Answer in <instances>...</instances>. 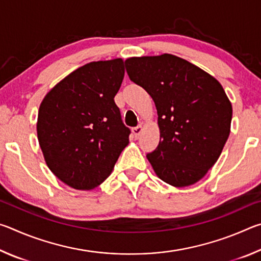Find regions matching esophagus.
Instances as JSON below:
<instances>
[{
	"mask_svg": "<svg viewBox=\"0 0 261 261\" xmlns=\"http://www.w3.org/2000/svg\"><path fill=\"white\" fill-rule=\"evenodd\" d=\"M141 131H143V126H141V125H137L135 127H132V134H134L136 138H138V137L140 136Z\"/></svg>",
	"mask_w": 261,
	"mask_h": 261,
	"instance_id": "esophagus-1",
	"label": "esophagus"
}]
</instances>
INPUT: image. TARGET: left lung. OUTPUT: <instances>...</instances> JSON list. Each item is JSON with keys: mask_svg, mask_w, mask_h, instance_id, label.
<instances>
[{"mask_svg": "<svg viewBox=\"0 0 261 261\" xmlns=\"http://www.w3.org/2000/svg\"><path fill=\"white\" fill-rule=\"evenodd\" d=\"M131 82L152 96L160 141L147 154L163 182L194 184L218 161L230 134L232 108L214 77L171 54L125 61Z\"/></svg>", "mask_w": 261, "mask_h": 261, "instance_id": "obj_1", "label": "left lung"}]
</instances>
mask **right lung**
Listing matches in <instances>:
<instances>
[{"label": "right lung", "instance_id": "right-lung-1", "mask_svg": "<svg viewBox=\"0 0 261 261\" xmlns=\"http://www.w3.org/2000/svg\"><path fill=\"white\" fill-rule=\"evenodd\" d=\"M123 77L121 59L91 62L61 81L42 100L39 144L51 173L69 187H98L129 144L131 131L114 101Z\"/></svg>", "mask_w": 261, "mask_h": 261}]
</instances>
